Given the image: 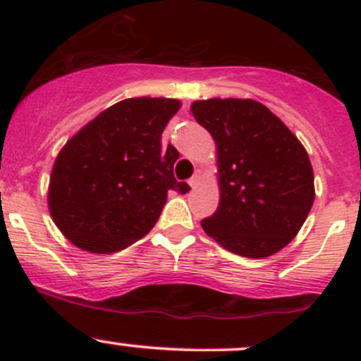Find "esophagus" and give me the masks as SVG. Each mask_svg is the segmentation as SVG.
<instances>
[{
  "label": "esophagus",
  "instance_id": "1",
  "mask_svg": "<svg viewBox=\"0 0 361 361\" xmlns=\"http://www.w3.org/2000/svg\"><path fill=\"white\" fill-rule=\"evenodd\" d=\"M201 171H195V174L194 176L190 178V181H188V183H190V187L192 188H197L199 187V183H201Z\"/></svg>",
  "mask_w": 361,
  "mask_h": 361
}]
</instances>
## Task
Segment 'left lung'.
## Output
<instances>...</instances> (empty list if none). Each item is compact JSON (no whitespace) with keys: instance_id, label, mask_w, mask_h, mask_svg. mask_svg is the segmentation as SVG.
Here are the masks:
<instances>
[{"instance_id":"1","label":"left lung","mask_w":361,"mask_h":361,"mask_svg":"<svg viewBox=\"0 0 361 361\" xmlns=\"http://www.w3.org/2000/svg\"><path fill=\"white\" fill-rule=\"evenodd\" d=\"M192 115L216 145L220 202L201 221L221 248L265 258L290 245L314 202V173L304 145L255 99L194 101Z\"/></svg>"}]
</instances>
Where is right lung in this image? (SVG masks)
I'll list each match as a JSON object with an SVG mask.
<instances>
[{
    "label": "right lung",
    "mask_w": 361,
    "mask_h": 361,
    "mask_svg": "<svg viewBox=\"0 0 361 361\" xmlns=\"http://www.w3.org/2000/svg\"><path fill=\"white\" fill-rule=\"evenodd\" d=\"M181 108L169 97H130L101 111L61 148L50 173V216L64 238L89 253L120 251L147 235L167 192L187 194L160 137Z\"/></svg>",
    "instance_id": "1"
}]
</instances>
